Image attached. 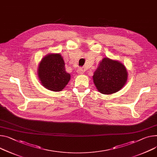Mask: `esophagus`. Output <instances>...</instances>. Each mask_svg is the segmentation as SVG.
I'll list each match as a JSON object with an SVG mask.
<instances>
[{"label":"esophagus","instance_id":"1","mask_svg":"<svg viewBox=\"0 0 157 157\" xmlns=\"http://www.w3.org/2000/svg\"><path fill=\"white\" fill-rule=\"evenodd\" d=\"M77 73L78 74H84V70L83 68H79L77 70Z\"/></svg>","mask_w":157,"mask_h":157}]
</instances>
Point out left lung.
Listing matches in <instances>:
<instances>
[{
    "mask_svg": "<svg viewBox=\"0 0 157 157\" xmlns=\"http://www.w3.org/2000/svg\"><path fill=\"white\" fill-rule=\"evenodd\" d=\"M128 79L124 65L117 60L104 58L93 75L96 88L103 94H112L121 89Z\"/></svg>",
    "mask_w": 157,
    "mask_h": 157,
    "instance_id": "left-lung-1",
    "label": "left lung"
}]
</instances>
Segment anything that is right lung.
<instances>
[{
    "mask_svg": "<svg viewBox=\"0 0 157 157\" xmlns=\"http://www.w3.org/2000/svg\"><path fill=\"white\" fill-rule=\"evenodd\" d=\"M38 75L43 86L54 92L62 90L70 80V74L66 71L64 60L59 53L48 54L41 59Z\"/></svg>",
    "mask_w": 157,
    "mask_h": 157,
    "instance_id": "right-lung-1",
    "label": "right lung"
}]
</instances>
